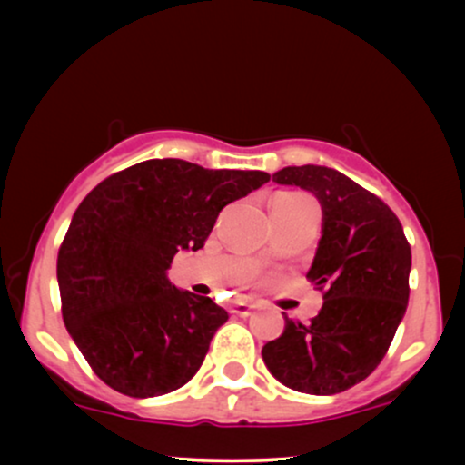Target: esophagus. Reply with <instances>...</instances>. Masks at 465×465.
<instances>
[{
  "label": "esophagus",
  "instance_id": "obj_1",
  "mask_svg": "<svg viewBox=\"0 0 465 465\" xmlns=\"http://www.w3.org/2000/svg\"><path fill=\"white\" fill-rule=\"evenodd\" d=\"M255 308H258V303H255V302H247V300L233 303V312H236L238 317H249V314L253 312Z\"/></svg>",
  "mask_w": 465,
  "mask_h": 465
}]
</instances>
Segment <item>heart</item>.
<instances>
[{
    "mask_svg": "<svg viewBox=\"0 0 465 465\" xmlns=\"http://www.w3.org/2000/svg\"><path fill=\"white\" fill-rule=\"evenodd\" d=\"M282 194H291V192H282Z\"/></svg>",
    "mask_w": 465,
    "mask_h": 465,
    "instance_id": "obj_1",
    "label": "heart"
}]
</instances>
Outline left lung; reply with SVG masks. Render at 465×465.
I'll return each instance as SVG.
<instances>
[{
    "mask_svg": "<svg viewBox=\"0 0 465 465\" xmlns=\"http://www.w3.org/2000/svg\"><path fill=\"white\" fill-rule=\"evenodd\" d=\"M273 181L312 192L323 207V236L308 271L323 306L311 323L286 317L262 359L282 385L332 396L385 359L409 303L411 244L387 203L339 170L288 165Z\"/></svg>",
    "mask_w": 465,
    "mask_h": 465,
    "instance_id": "left-lung-1",
    "label": "left lung"
}]
</instances>
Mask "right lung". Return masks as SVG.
Instances as JSON below:
<instances>
[{"mask_svg":"<svg viewBox=\"0 0 465 465\" xmlns=\"http://www.w3.org/2000/svg\"><path fill=\"white\" fill-rule=\"evenodd\" d=\"M271 179L148 159L106 177L74 212L58 249L67 332L95 376L131 398L183 387L229 314L165 277L181 249L199 251L221 210Z\"/></svg>","mask_w":465,"mask_h":465,"instance_id":"right-lung-1","label":"right lung"}]
</instances>
